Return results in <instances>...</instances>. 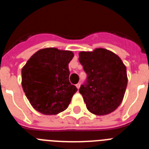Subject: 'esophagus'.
Masks as SVG:
<instances>
[{"instance_id":"obj_1","label":"esophagus","mask_w":149,"mask_h":149,"mask_svg":"<svg viewBox=\"0 0 149 149\" xmlns=\"http://www.w3.org/2000/svg\"><path fill=\"white\" fill-rule=\"evenodd\" d=\"M80 86H81V84H80V83H78V84H76V87H77V89H79V88H80Z\"/></svg>"}]
</instances>
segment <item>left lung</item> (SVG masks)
I'll return each mask as SVG.
<instances>
[{"label": "left lung", "mask_w": 149, "mask_h": 149, "mask_svg": "<svg viewBox=\"0 0 149 149\" xmlns=\"http://www.w3.org/2000/svg\"><path fill=\"white\" fill-rule=\"evenodd\" d=\"M79 61L86 74V80L79 92L86 108L92 113L107 115L122 103L127 84L126 67L112 51L96 48L81 51Z\"/></svg>", "instance_id": "1"}]
</instances>
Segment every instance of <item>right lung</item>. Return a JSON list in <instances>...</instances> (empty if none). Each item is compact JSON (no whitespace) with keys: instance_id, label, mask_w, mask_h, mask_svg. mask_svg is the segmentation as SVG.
<instances>
[{"instance_id":"add662e5","label":"right lung","mask_w":149,"mask_h":149,"mask_svg":"<svg viewBox=\"0 0 149 149\" xmlns=\"http://www.w3.org/2000/svg\"><path fill=\"white\" fill-rule=\"evenodd\" d=\"M72 51L54 48L38 51L22 70V88L35 110L45 115H56L69 105L77 87L69 82L68 63Z\"/></svg>"}]
</instances>
